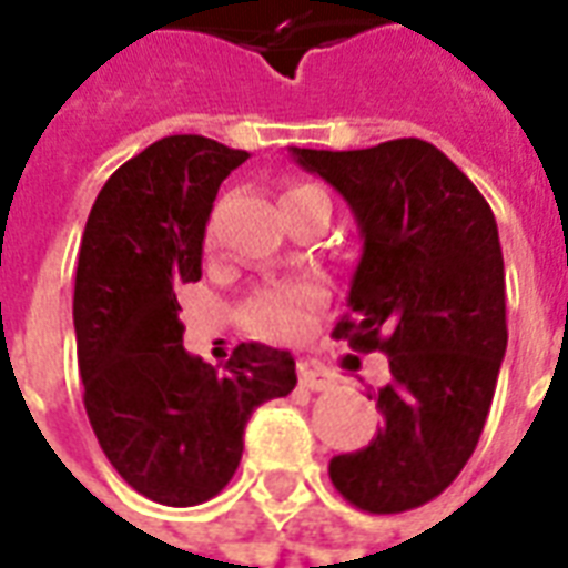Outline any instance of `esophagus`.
Masks as SVG:
<instances>
[{
	"label": "esophagus",
	"mask_w": 568,
	"mask_h": 568,
	"mask_svg": "<svg viewBox=\"0 0 568 568\" xmlns=\"http://www.w3.org/2000/svg\"><path fill=\"white\" fill-rule=\"evenodd\" d=\"M297 381L301 386H307L313 393H322V389H332L334 374L332 368H325L320 358H301L297 362Z\"/></svg>",
	"instance_id": "34e87169"
}]
</instances>
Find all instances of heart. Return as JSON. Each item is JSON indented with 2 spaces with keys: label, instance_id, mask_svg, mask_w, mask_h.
Returning a JSON list of instances; mask_svg holds the SVG:
<instances>
[{
  "label": "heart",
  "instance_id": "obj_1",
  "mask_svg": "<svg viewBox=\"0 0 568 568\" xmlns=\"http://www.w3.org/2000/svg\"><path fill=\"white\" fill-rule=\"evenodd\" d=\"M313 191H320L316 185H295L285 187L283 203L295 197H307ZM310 301H313V288L310 285H273V288H261L258 295H252V301L243 310L246 328L258 337L267 341H288L304 328L307 320Z\"/></svg>",
  "mask_w": 568,
  "mask_h": 568
}]
</instances>
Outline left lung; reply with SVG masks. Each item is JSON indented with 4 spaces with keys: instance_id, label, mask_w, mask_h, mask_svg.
<instances>
[{
    "instance_id": "obj_1",
    "label": "left lung",
    "mask_w": 568,
    "mask_h": 568,
    "mask_svg": "<svg viewBox=\"0 0 568 568\" xmlns=\"http://www.w3.org/2000/svg\"><path fill=\"white\" fill-rule=\"evenodd\" d=\"M292 158L341 191L358 222L362 258L334 337L389 356V383L368 395L383 426L368 447L334 456L328 475L362 511H410L450 487L487 423L508 346L499 227L432 142Z\"/></svg>"
}]
</instances>
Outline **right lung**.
I'll return each instance as SVG.
<instances>
[{
  "mask_svg": "<svg viewBox=\"0 0 568 568\" xmlns=\"http://www.w3.org/2000/svg\"><path fill=\"white\" fill-rule=\"evenodd\" d=\"M246 158L206 136H163L112 173L81 236L84 410L118 475L170 508L222 493L252 410L297 383L285 349L240 344L219 374L182 346L175 288L200 280L212 200Z\"/></svg>",
  "mask_w": 568,
  "mask_h": 568,
  "instance_id": "right-lung-1",
  "label": "right lung"
}]
</instances>
